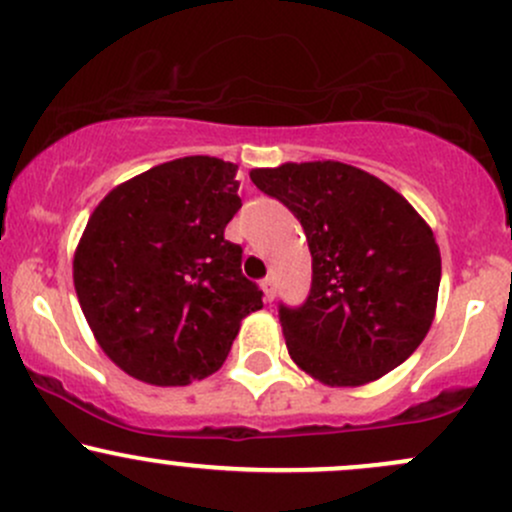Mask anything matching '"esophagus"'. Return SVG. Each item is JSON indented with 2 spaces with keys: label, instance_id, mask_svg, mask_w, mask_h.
<instances>
[{
  "label": "esophagus",
  "instance_id": "obj_1",
  "mask_svg": "<svg viewBox=\"0 0 512 512\" xmlns=\"http://www.w3.org/2000/svg\"><path fill=\"white\" fill-rule=\"evenodd\" d=\"M261 288H263V295H266V300L271 302L273 295H276V283H273V276H266L261 280Z\"/></svg>",
  "mask_w": 512,
  "mask_h": 512
}]
</instances>
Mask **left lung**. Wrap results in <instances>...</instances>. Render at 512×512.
<instances>
[{
	"label": "left lung",
	"instance_id": "left-lung-1",
	"mask_svg": "<svg viewBox=\"0 0 512 512\" xmlns=\"http://www.w3.org/2000/svg\"><path fill=\"white\" fill-rule=\"evenodd\" d=\"M305 229L310 295L280 302L290 359L327 386H364L422 344L437 307L442 258L403 195L339 161L251 170Z\"/></svg>",
	"mask_w": 512,
	"mask_h": 512
}]
</instances>
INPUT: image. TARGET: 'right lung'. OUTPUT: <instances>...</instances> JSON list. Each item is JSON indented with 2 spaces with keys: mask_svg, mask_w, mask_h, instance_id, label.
Here are the masks:
<instances>
[{
  "mask_svg": "<svg viewBox=\"0 0 512 512\" xmlns=\"http://www.w3.org/2000/svg\"><path fill=\"white\" fill-rule=\"evenodd\" d=\"M234 163L188 156L136 175L95 207L73 261L75 293L104 354L151 386L217 371L263 293L224 239L239 212Z\"/></svg>",
  "mask_w": 512,
  "mask_h": 512,
  "instance_id": "1",
  "label": "right lung"
}]
</instances>
